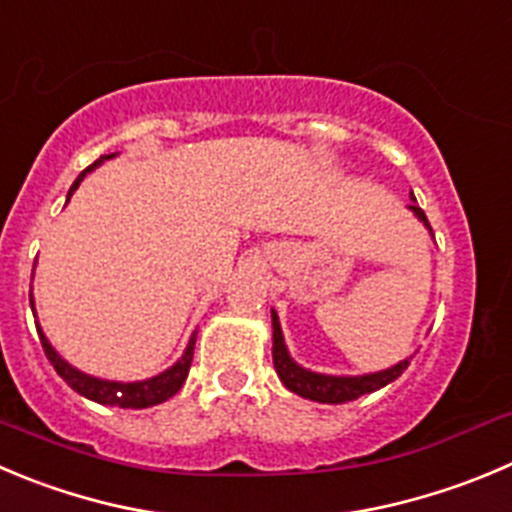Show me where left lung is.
<instances>
[{
  "label": "left lung",
  "instance_id": "8db88e82",
  "mask_svg": "<svg viewBox=\"0 0 512 512\" xmlns=\"http://www.w3.org/2000/svg\"><path fill=\"white\" fill-rule=\"evenodd\" d=\"M412 201H417V198L412 196ZM410 208L432 231L425 211H422L417 203H412ZM271 319H274V367L276 372H279L281 382H284L291 392L301 394V397L306 399H314V402H324V405H344V402H352V399L362 397V394L377 392L379 387H387V384L394 382L399 374L405 372L407 364H410V359H405V362L394 364L392 369H384V372L377 374H364V377H329V374L306 372V369H301L299 364L289 357V352H286L276 311L271 314Z\"/></svg>",
  "mask_w": 512,
  "mask_h": 512
}]
</instances>
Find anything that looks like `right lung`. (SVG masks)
Returning a JSON list of instances; mask_svg holds the SVG:
<instances>
[{
	"instance_id": "1",
	"label": "right lung",
	"mask_w": 512,
	"mask_h": 512,
	"mask_svg": "<svg viewBox=\"0 0 512 512\" xmlns=\"http://www.w3.org/2000/svg\"><path fill=\"white\" fill-rule=\"evenodd\" d=\"M107 158H113V155H102V158H97L95 163L87 165V168L77 175L75 183H72L70 193L80 186V180L85 178L92 168H97V165ZM32 304H34L32 291H29V306ZM37 334H40L42 349H45L47 359H50V364L55 367V372L60 374V377L65 379V382L70 384L77 394L92 399V402H100V405L130 407V410H143V407L160 405V402H165L168 397H173V394L183 387V382H186L188 369H191V362H193V347H196V334H193L191 342H188L186 354H183V357H180L178 362L168 369V372L158 374V377H153V379H145V382L120 384V382H105V379L87 377V374L77 372L75 367H70V364H67L65 359H62L60 354L50 347V342H47V337L42 334V329H37Z\"/></svg>"
}]
</instances>
